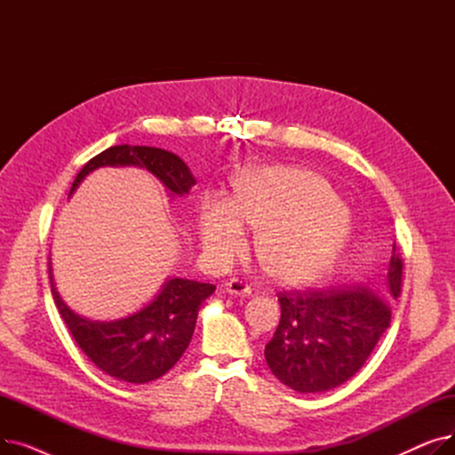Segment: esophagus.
<instances>
[{
	"mask_svg": "<svg viewBox=\"0 0 455 455\" xmlns=\"http://www.w3.org/2000/svg\"><path fill=\"white\" fill-rule=\"evenodd\" d=\"M225 291L228 295H234V297H251V293H252L249 285H245L243 282L235 280V278H232L225 283Z\"/></svg>",
	"mask_w": 455,
	"mask_h": 455,
	"instance_id": "esophagus-1",
	"label": "esophagus"
}]
</instances>
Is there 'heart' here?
Returning a JSON list of instances; mask_svg holds the SVG:
<instances>
[{
  "instance_id": "1",
  "label": "heart",
  "mask_w": 455,
  "mask_h": 455,
  "mask_svg": "<svg viewBox=\"0 0 455 455\" xmlns=\"http://www.w3.org/2000/svg\"><path fill=\"white\" fill-rule=\"evenodd\" d=\"M258 230L256 252L271 278L302 285L324 276L352 237L350 210L317 173L261 167L240 177L234 199L204 194L197 204L201 243L213 261H228Z\"/></svg>"
}]
</instances>
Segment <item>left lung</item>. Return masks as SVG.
<instances>
[{"instance_id": "8db88e82", "label": "left lung", "mask_w": 455, "mask_h": 455, "mask_svg": "<svg viewBox=\"0 0 455 455\" xmlns=\"http://www.w3.org/2000/svg\"><path fill=\"white\" fill-rule=\"evenodd\" d=\"M379 291L339 288L280 293V323L266 345V362L283 386L297 393L338 387L363 367L391 323L400 295L402 259L395 252Z\"/></svg>"}]
</instances>
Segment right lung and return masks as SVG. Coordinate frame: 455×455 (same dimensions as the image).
Instances as JSON below:
<instances>
[{"label":"right lung","instance_id":"obj_1","mask_svg":"<svg viewBox=\"0 0 455 455\" xmlns=\"http://www.w3.org/2000/svg\"><path fill=\"white\" fill-rule=\"evenodd\" d=\"M143 167L155 175L170 197L189 194L196 177L175 153L148 146H114L93 156L71 186L69 196L100 167ZM52 293L59 314L90 362L108 376L148 384L170 371L194 336L199 307L215 291V285L170 276L160 291L138 312L114 321H92L76 314L57 291L50 261Z\"/></svg>","mask_w":455,"mask_h":455}]
</instances>
